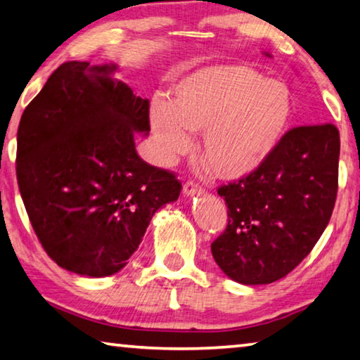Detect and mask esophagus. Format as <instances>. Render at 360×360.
<instances>
[{"instance_id": "1", "label": "esophagus", "mask_w": 360, "mask_h": 360, "mask_svg": "<svg viewBox=\"0 0 360 360\" xmlns=\"http://www.w3.org/2000/svg\"><path fill=\"white\" fill-rule=\"evenodd\" d=\"M182 193H184L186 197L189 195H200V193H203V187L200 184H197L195 181H187L184 187H182Z\"/></svg>"}]
</instances>
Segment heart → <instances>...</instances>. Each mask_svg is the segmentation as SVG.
<instances>
[{
    "label": "heart",
    "mask_w": 360,
    "mask_h": 360,
    "mask_svg": "<svg viewBox=\"0 0 360 360\" xmlns=\"http://www.w3.org/2000/svg\"><path fill=\"white\" fill-rule=\"evenodd\" d=\"M287 84L255 68L205 67L178 82L169 104L153 99L150 124L163 163H173L200 133L198 153L216 178L242 179L267 162L292 120Z\"/></svg>",
    "instance_id": "obj_1"
}]
</instances>
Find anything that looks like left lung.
<instances>
[{
    "instance_id": "1",
    "label": "left lung",
    "mask_w": 360,
    "mask_h": 360,
    "mask_svg": "<svg viewBox=\"0 0 360 360\" xmlns=\"http://www.w3.org/2000/svg\"><path fill=\"white\" fill-rule=\"evenodd\" d=\"M338 158L335 124L296 127L261 168L219 187L227 227L211 253L227 277L272 283L311 253L335 207Z\"/></svg>"
}]
</instances>
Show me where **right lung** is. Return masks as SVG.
<instances>
[{
  "instance_id": "obj_1",
  "label": "right lung",
  "mask_w": 360,
  "mask_h": 360,
  "mask_svg": "<svg viewBox=\"0 0 360 360\" xmlns=\"http://www.w3.org/2000/svg\"><path fill=\"white\" fill-rule=\"evenodd\" d=\"M117 65L65 62L25 107L15 171L28 219L57 266L105 277L127 266L163 205L174 173L146 163L134 134H149V99L113 78Z\"/></svg>"
}]
</instances>
